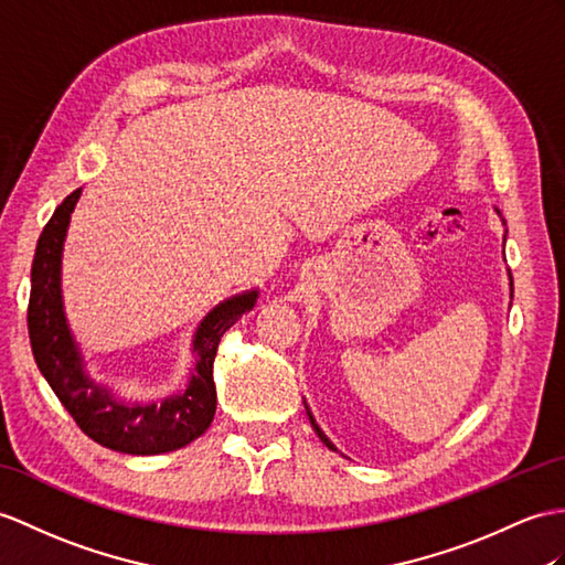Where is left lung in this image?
<instances>
[{
    "instance_id": "8db88e82",
    "label": "left lung",
    "mask_w": 565,
    "mask_h": 565,
    "mask_svg": "<svg viewBox=\"0 0 565 565\" xmlns=\"http://www.w3.org/2000/svg\"><path fill=\"white\" fill-rule=\"evenodd\" d=\"M307 415H309V422H311V426H313V431H316V434H319V438H321V441H323V444H326L328 448H333V450H335V446H333V444H330V441H328V438H326V434H323V431L319 429V424H316V419L311 417V412H309V409H307Z\"/></svg>"
}]
</instances>
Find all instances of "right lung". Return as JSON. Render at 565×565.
Segmentation results:
<instances>
[{
  "label": "right lung",
  "mask_w": 565,
  "mask_h": 565,
  "mask_svg": "<svg viewBox=\"0 0 565 565\" xmlns=\"http://www.w3.org/2000/svg\"><path fill=\"white\" fill-rule=\"evenodd\" d=\"M78 196L81 189L72 191L57 205L35 246L29 335L38 369L43 371L54 395L81 426V431L95 444L129 452V456H158V452L177 450L194 441L211 426L217 401L213 362L220 338L237 323L244 311L254 307L256 292L232 297L205 316L194 338V374L182 395L168 397L160 405H127L117 401L107 388H100L88 379L62 309V244Z\"/></svg>",
  "instance_id": "1"
}]
</instances>
